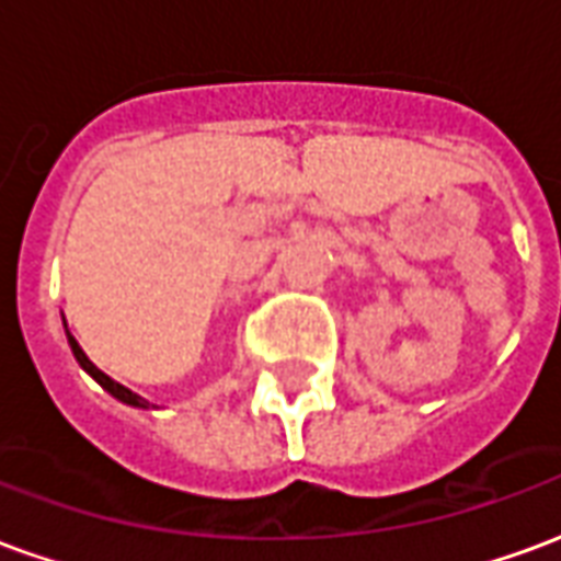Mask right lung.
<instances>
[{
    "mask_svg": "<svg viewBox=\"0 0 561 561\" xmlns=\"http://www.w3.org/2000/svg\"><path fill=\"white\" fill-rule=\"evenodd\" d=\"M66 336H68V345H71V354H75V360L80 364V369H83V373H90V376L95 378V381H99V385H102V388L107 390V393H111L114 400L126 402V405H131V409H149V402L144 400V397H138V393H131L128 388H123V385H119V381H114L111 376H104L102 369H99V366L92 364L90 357L83 354V348L78 345V340H75V336H71L68 330H66Z\"/></svg>",
    "mask_w": 561,
    "mask_h": 561,
    "instance_id": "add662e5",
    "label": "right lung"
}]
</instances>
